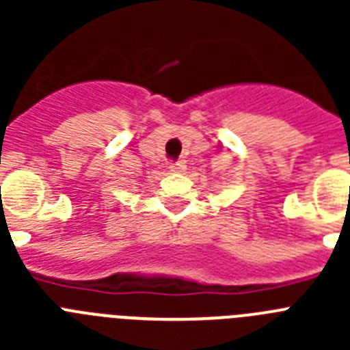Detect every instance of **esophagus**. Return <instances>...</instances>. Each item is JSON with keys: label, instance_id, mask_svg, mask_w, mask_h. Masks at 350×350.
I'll list each match as a JSON object with an SVG mask.
<instances>
[{"label": "esophagus", "instance_id": "34e87169", "mask_svg": "<svg viewBox=\"0 0 350 350\" xmlns=\"http://www.w3.org/2000/svg\"><path fill=\"white\" fill-rule=\"evenodd\" d=\"M168 168H170V172H184V170H185V161L184 159L172 161Z\"/></svg>", "mask_w": 350, "mask_h": 350}]
</instances>
